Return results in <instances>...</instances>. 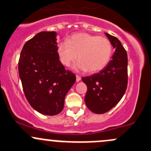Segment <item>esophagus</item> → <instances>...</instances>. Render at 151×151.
<instances>
[{
  "instance_id": "34e87169",
  "label": "esophagus",
  "mask_w": 151,
  "mask_h": 151,
  "mask_svg": "<svg viewBox=\"0 0 151 151\" xmlns=\"http://www.w3.org/2000/svg\"><path fill=\"white\" fill-rule=\"evenodd\" d=\"M80 80H81V77H80V76H78V75L76 76V81H77V82H79V81H80Z\"/></svg>"
}]
</instances>
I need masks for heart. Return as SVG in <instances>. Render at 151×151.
<instances>
[{"label":"heart","mask_w":151,"mask_h":151,"mask_svg":"<svg viewBox=\"0 0 151 151\" xmlns=\"http://www.w3.org/2000/svg\"><path fill=\"white\" fill-rule=\"evenodd\" d=\"M57 51L61 63L66 67L75 62L78 55L80 61L76 69L96 72L104 69L110 61L113 47L106 38L80 33L71 36L67 42L58 44Z\"/></svg>","instance_id":"obj_1"}]
</instances>
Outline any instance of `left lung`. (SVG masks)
Masks as SVG:
<instances>
[{
    "instance_id": "1",
    "label": "left lung",
    "mask_w": 151,
    "mask_h": 151,
    "mask_svg": "<svg viewBox=\"0 0 151 151\" xmlns=\"http://www.w3.org/2000/svg\"><path fill=\"white\" fill-rule=\"evenodd\" d=\"M115 48L112 59L97 74L82 77L88 87L85 101L95 114L110 111L122 99L127 87V54L116 37L105 33Z\"/></svg>"
}]
</instances>
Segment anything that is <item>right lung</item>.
Listing matches in <instances>:
<instances>
[{
	"label": "right lung",
	"mask_w": 151,
	"mask_h": 151,
	"mask_svg": "<svg viewBox=\"0 0 151 151\" xmlns=\"http://www.w3.org/2000/svg\"><path fill=\"white\" fill-rule=\"evenodd\" d=\"M55 32H41L28 40L19 61V74L30 106L44 115L63 110L65 96L76 81L59 61Z\"/></svg>",
	"instance_id": "right-lung-1"
}]
</instances>
